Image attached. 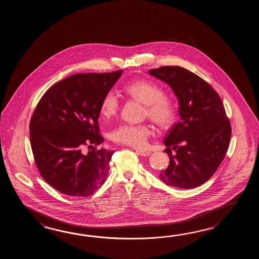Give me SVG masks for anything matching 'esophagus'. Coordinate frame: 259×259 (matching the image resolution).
I'll return each mask as SVG.
<instances>
[{
  "label": "esophagus",
  "instance_id": "esophagus-1",
  "mask_svg": "<svg viewBox=\"0 0 259 259\" xmlns=\"http://www.w3.org/2000/svg\"><path fill=\"white\" fill-rule=\"evenodd\" d=\"M135 152L137 153L139 155H142V156H149L151 154V152L149 151H145V150H140V149H134Z\"/></svg>",
  "mask_w": 259,
  "mask_h": 259
}]
</instances>
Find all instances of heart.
<instances>
[{
	"mask_svg": "<svg viewBox=\"0 0 259 259\" xmlns=\"http://www.w3.org/2000/svg\"><path fill=\"white\" fill-rule=\"evenodd\" d=\"M126 94L142 102L144 114L159 127L169 126L176 117V108L169 98L164 96L165 92L157 83L142 79L131 83L125 88ZM119 108V98L110 90L104 95L100 105V113L105 117L114 116ZM153 133L146 124L122 123L111 132V139L116 143L143 148Z\"/></svg>",
	"mask_w": 259,
	"mask_h": 259,
	"instance_id": "heart-1",
	"label": "heart"
}]
</instances>
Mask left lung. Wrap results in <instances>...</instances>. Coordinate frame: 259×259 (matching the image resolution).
<instances>
[{
	"instance_id": "8db88e82",
	"label": "left lung",
	"mask_w": 259,
	"mask_h": 259,
	"mask_svg": "<svg viewBox=\"0 0 259 259\" xmlns=\"http://www.w3.org/2000/svg\"><path fill=\"white\" fill-rule=\"evenodd\" d=\"M149 74L168 84L180 104L181 120L164 140L169 165L159 178L168 186L198 187L213 176L230 145L231 126L224 105L212 86L182 66H161Z\"/></svg>"
}]
</instances>
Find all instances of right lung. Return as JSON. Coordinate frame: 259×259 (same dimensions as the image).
I'll return each instance as SVG.
<instances>
[{
	"mask_svg": "<svg viewBox=\"0 0 259 259\" xmlns=\"http://www.w3.org/2000/svg\"><path fill=\"white\" fill-rule=\"evenodd\" d=\"M122 72L72 75L53 85L36 106L29 123L34 160L44 181L58 192L90 196L108 176L114 151L81 150L104 142L101 101Z\"/></svg>",
	"mask_w": 259,
	"mask_h": 259,
	"instance_id": "add662e5",
	"label": "right lung"
}]
</instances>
